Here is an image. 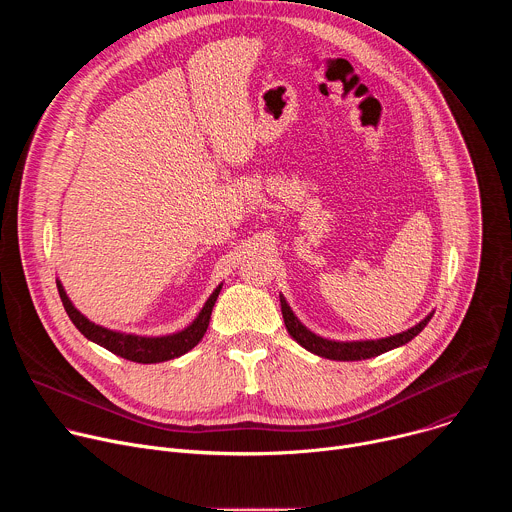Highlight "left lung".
<instances>
[{
    "label": "left lung",
    "mask_w": 512,
    "mask_h": 512,
    "mask_svg": "<svg viewBox=\"0 0 512 512\" xmlns=\"http://www.w3.org/2000/svg\"><path fill=\"white\" fill-rule=\"evenodd\" d=\"M281 302V314H283V322L285 328L289 332V336L294 338L300 346H304L306 350L322 356V358H330V360H364V358H373L379 356L387 350H393L397 346L407 344L409 340H413L431 320V314L421 320L417 326H413L407 332L389 336V338H381V340H362V342H332L326 338H320L316 334H312L306 326L300 324V320L294 316V312L289 310V306L285 304L283 296H279Z\"/></svg>",
    "instance_id": "8db88e82"
}]
</instances>
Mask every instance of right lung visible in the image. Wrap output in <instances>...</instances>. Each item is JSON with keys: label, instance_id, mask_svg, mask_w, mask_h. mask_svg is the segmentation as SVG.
<instances>
[{"label": "right lung", "instance_id": "1", "mask_svg": "<svg viewBox=\"0 0 512 512\" xmlns=\"http://www.w3.org/2000/svg\"><path fill=\"white\" fill-rule=\"evenodd\" d=\"M56 287H58V294H60V300H62V306H64L68 318L72 320V324L79 328V332L85 338L97 342L99 346L107 348L109 352H113L121 358H127L131 362H139V364H154V362L172 360V358H178V356L186 354L190 348H194L202 340V336L208 328V322H210L212 306H214L218 294H221V285H218L212 291V296L208 298V302L204 304V308L200 310L198 318L188 328H184L182 332L170 334V336L148 338V336L113 332V330H107L103 326H97V324L89 322L75 306L70 304L60 281H56Z\"/></svg>", "mask_w": 512, "mask_h": 512}]
</instances>
